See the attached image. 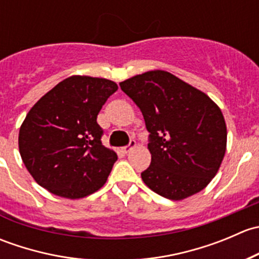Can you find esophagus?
I'll return each instance as SVG.
<instances>
[{"label": "esophagus", "instance_id": "1", "mask_svg": "<svg viewBox=\"0 0 259 259\" xmlns=\"http://www.w3.org/2000/svg\"><path fill=\"white\" fill-rule=\"evenodd\" d=\"M135 145H137V144H135L134 140H132V142L129 143V145L122 146V148H121V151H122V153H124V154L130 153V151H132V149H134V148H135Z\"/></svg>", "mask_w": 259, "mask_h": 259}]
</instances>
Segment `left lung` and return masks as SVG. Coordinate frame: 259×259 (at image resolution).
I'll use <instances>...</instances> for the list:
<instances>
[{
    "label": "left lung",
    "mask_w": 259,
    "mask_h": 259,
    "mask_svg": "<svg viewBox=\"0 0 259 259\" xmlns=\"http://www.w3.org/2000/svg\"><path fill=\"white\" fill-rule=\"evenodd\" d=\"M139 106L149 132V168L143 182L156 194L182 200L204 189L226 154L227 126L215 103L163 70L120 82Z\"/></svg>",
    "instance_id": "left-lung-1"
}]
</instances>
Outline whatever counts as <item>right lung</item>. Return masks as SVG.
Returning <instances> with one entry per match:
<instances>
[{"label":"right lung","mask_w":259,"mask_h":259,"mask_svg":"<svg viewBox=\"0 0 259 259\" xmlns=\"http://www.w3.org/2000/svg\"><path fill=\"white\" fill-rule=\"evenodd\" d=\"M116 90L111 80L74 75L31 108L20 127L18 148L38 185L79 199L105 184L117 155L101 143L104 132L96 117Z\"/></svg>","instance_id":"1"}]
</instances>
